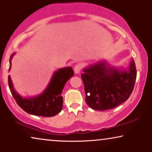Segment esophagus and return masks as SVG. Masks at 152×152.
Instances as JSON below:
<instances>
[{"label": "esophagus", "instance_id": "1", "mask_svg": "<svg viewBox=\"0 0 152 152\" xmlns=\"http://www.w3.org/2000/svg\"><path fill=\"white\" fill-rule=\"evenodd\" d=\"M81 70V66L80 65H76L74 67V72L75 74H79Z\"/></svg>", "mask_w": 152, "mask_h": 152}]
</instances>
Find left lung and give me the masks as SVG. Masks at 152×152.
Masks as SVG:
<instances>
[{
	"mask_svg": "<svg viewBox=\"0 0 152 152\" xmlns=\"http://www.w3.org/2000/svg\"><path fill=\"white\" fill-rule=\"evenodd\" d=\"M81 74L84 84L86 102L98 111L113 109L126 101L136 80V68L132 59L128 69L111 67L100 61L85 68Z\"/></svg>",
	"mask_w": 152,
	"mask_h": 152,
	"instance_id": "1",
	"label": "left lung"
}]
</instances>
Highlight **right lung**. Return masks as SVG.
I'll use <instances>...</instances> for the list:
<instances>
[{"instance_id":"1","label":"right lung","mask_w":152,"mask_h":152,"mask_svg":"<svg viewBox=\"0 0 152 152\" xmlns=\"http://www.w3.org/2000/svg\"><path fill=\"white\" fill-rule=\"evenodd\" d=\"M14 55V53L10 57V68H11V60ZM73 75V70L70 66L60 68L54 72L45 91L41 94L30 98H26L18 95L14 90L10 76H8V84L12 96L23 110L31 115L53 117L61 112L63 108L62 91L66 83Z\"/></svg>"}]
</instances>
